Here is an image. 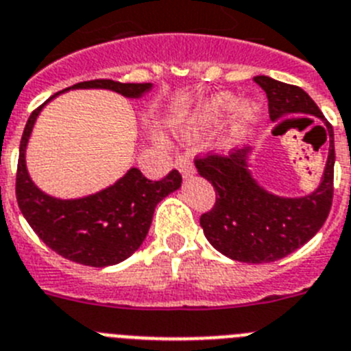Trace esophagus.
<instances>
[{
  "instance_id": "esophagus-1",
  "label": "esophagus",
  "mask_w": 351,
  "mask_h": 351,
  "mask_svg": "<svg viewBox=\"0 0 351 351\" xmlns=\"http://www.w3.org/2000/svg\"><path fill=\"white\" fill-rule=\"evenodd\" d=\"M175 166L178 168V171L182 173L183 176H185V178H187V176H191V175H194V173H195L194 164H192L191 160L187 159V157H178V159L175 160Z\"/></svg>"
}]
</instances>
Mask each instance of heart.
<instances>
[{
  "label": "heart",
  "instance_id": "1",
  "mask_svg": "<svg viewBox=\"0 0 351 351\" xmlns=\"http://www.w3.org/2000/svg\"><path fill=\"white\" fill-rule=\"evenodd\" d=\"M230 106H232V99H230L229 96H217L215 99H211L210 103H206V105L203 106V110L199 113V122H201V124H210V122H213L217 117L222 115L226 110H229ZM243 117H245V119H252V117H254V108H252V106H246V108L243 110Z\"/></svg>",
  "mask_w": 351,
  "mask_h": 351
}]
</instances>
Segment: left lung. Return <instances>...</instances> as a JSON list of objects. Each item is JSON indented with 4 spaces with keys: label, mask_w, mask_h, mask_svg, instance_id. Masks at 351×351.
Masks as SVG:
<instances>
[{
    "label": "left lung",
    "mask_w": 351,
    "mask_h": 351,
    "mask_svg": "<svg viewBox=\"0 0 351 351\" xmlns=\"http://www.w3.org/2000/svg\"><path fill=\"white\" fill-rule=\"evenodd\" d=\"M254 82L266 93L273 121L285 113H311L322 119L330 140L320 187L304 197H280L264 191L246 169L250 147L229 156L210 152L194 159L197 173L217 195L213 208L199 219L206 239L232 261L262 264L287 257L322 229L332 206L336 154L332 125L301 87L269 77H255Z\"/></svg>",
    "instance_id": "8db88e82"
}]
</instances>
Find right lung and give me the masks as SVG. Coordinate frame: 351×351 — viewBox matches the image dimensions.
Listing matches in <instances>:
<instances>
[{"instance_id": "add662e5", "label": "right lung", "mask_w": 351, "mask_h": 351, "mask_svg": "<svg viewBox=\"0 0 351 351\" xmlns=\"http://www.w3.org/2000/svg\"><path fill=\"white\" fill-rule=\"evenodd\" d=\"M152 84L89 80L68 89H110L125 97H140ZM61 94V93H58ZM52 97L38 106L27 119L19 148L15 194L24 219L49 248L68 261L84 266L105 267L131 257L147 238L159 201L182 185V175L169 171L159 182L145 178L131 168L117 183L82 199H56L31 182L26 169V145L36 117Z\"/></svg>"}]
</instances>
